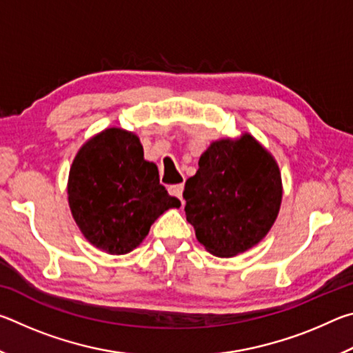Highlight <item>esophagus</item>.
<instances>
[{"mask_svg":"<svg viewBox=\"0 0 353 353\" xmlns=\"http://www.w3.org/2000/svg\"><path fill=\"white\" fill-rule=\"evenodd\" d=\"M182 191H183V183H177V185H171L168 187V193L174 198L182 201Z\"/></svg>","mask_w":353,"mask_h":353,"instance_id":"1","label":"esophagus"}]
</instances>
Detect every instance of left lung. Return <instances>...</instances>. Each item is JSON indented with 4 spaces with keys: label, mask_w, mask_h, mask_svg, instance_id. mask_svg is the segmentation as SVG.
I'll use <instances>...</instances> for the list:
<instances>
[{
    "label": "left lung",
    "mask_w": 353,
    "mask_h": 353,
    "mask_svg": "<svg viewBox=\"0 0 353 353\" xmlns=\"http://www.w3.org/2000/svg\"><path fill=\"white\" fill-rule=\"evenodd\" d=\"M183 199L202 246L216 256H234L270 232L282 202V179L272 155L246 134L238 141L212 143L185 182Z\"/></svg>",
    "instance_id": "obj_1"
}]
</instances>
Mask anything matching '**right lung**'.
I'll return each mask as SVG.
<instances>
[{"label": "right lung", "mask_w": 353, "mask_h": 353, "mask_svg": "<svg viewBox=\"0 0 353 353\" xmlns=\"http://www.w3.org/2000/svg\"><path fill=\"white\" fill-rule=\"evenodd\" d=\"M68 202L76 224L93 246L128 254L145 240L165 210L181 207L143 159L139 137L112 128L77 152L70 170Z\"/></svg>", "instance_id": "obj_1"}]
</instances>
